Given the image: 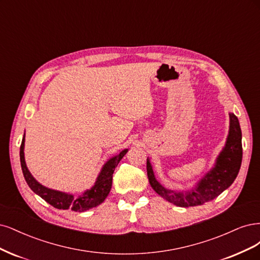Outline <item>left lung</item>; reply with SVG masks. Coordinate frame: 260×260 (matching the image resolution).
Here are the masks:
<instances>
[{"label":"left lung","instance_id":"8db88e82","mask_svg":"<svg viewBox=\"0 0 260 260\" xmlns=\"http://www.w3.org/2000/svg\"><path fill=\"white\" fill-rule=\"evenodd\" d=\"M229 118V133L224 147L216 157L214 166L190 190L176 191L165 188L156 180L150 158H147L149 182L158 196L180 207L196 206L214 200L232 185L242 163V132L234 113L230 112Z\"/></svg>","mask_w":260,"mask_h":260}]
</instances>
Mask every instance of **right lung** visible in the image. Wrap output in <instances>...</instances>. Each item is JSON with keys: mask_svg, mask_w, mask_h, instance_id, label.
<instances>
[{"mask_svg": "<svg viewBox=\"0 0 260 260\" xmlns=\"http://www.w3.org/2000/svg\"><path fill=\"white\" fill-rule=\"evenodd\" d=\"M128 149H124L122 151L112 157L103 165L102 171L98 174L94 186L90 189L84 191V193L74 197L73 194L66 193L62 191L54 190L47 188L33 177L30 171L28 170L26 160H24V135L20 146V164L23 177L26 179L30 189L36 194L45 200L48 204H51L58 209H71L74 212H85L87 209L98 206L102 204L112 187V175L118 166L122 157L127 153Z\"/></svg>", "mask_w": 260, "mask_h": 260, "instance_id": "obj_1", "label": "right lung"}]
</instances>
